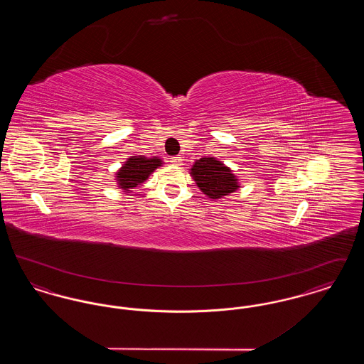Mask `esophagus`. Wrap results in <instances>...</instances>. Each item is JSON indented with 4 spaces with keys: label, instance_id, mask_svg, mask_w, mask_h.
Segmentation results:
<instances>
[{
    "label": "esophagus",
    "instance_id": "1",
    "mask_svg": "<svg viewBox=\"0 0 364 364\" xmlns=\"http://www.w3.org/2000/svg\"><path fill=\"white\" fill-rule=\"evenodd\" d=\"M171 162L174 164V165H183V158L180 156H172Z\"/></svg>",
    "mask_w": 364,
    "mask_h": 364
}]
</instances>
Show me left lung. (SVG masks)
I'll return each mask as SVG.
<instances>
[{
	"label": "left lung",
	"mask_w": 364,
	"mask_h": 364,
	"mask_svg": "<svg viewBox=\"0 0 364 364\" xmlns=\"http://www.w3.org/2000/svg\"><path fill=\"white\" fill-rule=\"evenodd\" d=\"M191 174L200 191L211 199H220L239 188L237 180L230 169L213 156L198 159L191 169Z\"/></svg>",
	"instance_id": "8db88e82"
}]
</instances>
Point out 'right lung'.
<instances>
[{
    "label": "right lung",
    "instance_id": "right-lung-1",
    "mask_svg": "<svg viewBox=\"0 0 364 364\" xmlns=\"http://www.w3.org/2000/svg\"><path fill=\"white\" fill-rule=\"evenodd\" d=\"M162 161L158 158H146L138 156L128 158L117 173V181L122 190L129 191L143 183L149 176L161 166Z\"/></svg>",
    "mask_w": 364,
    "mask_h": 364
}]
</instances>
